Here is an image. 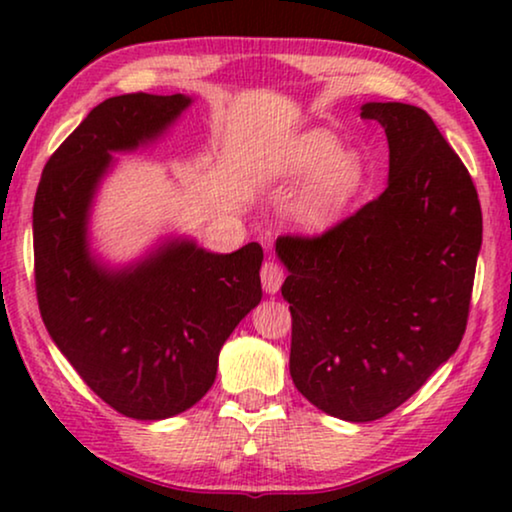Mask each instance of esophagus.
I'll list each match as a JSON object with an SVG mask.
<instances>
[{"mask_svg":"<svg viewBox=\"0 0 512 512\" xmlns=\"http://www.w3.org/2000/svg\"><path fill=\"white\" fill-rule=\"evenodd\" d=\"M284 268L275 261H268L261 268V282H263V291L270 293V296H275L279 291V286L284 282Z\"/></svg>","mask_w":512,"mask_h":512,"instance_id":"obj_1","label":"esophagus"}]
</instances>
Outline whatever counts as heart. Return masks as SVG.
Listing matches in <instances>:
<instances>
[{
  "instance_id": "1",
  "label": "heart",
  "mask_w": 512,
  "mask_h": 512,
  "mask_svg": "<svg viewBox=\"0 0 512 512\" xmlns=\"http://www.w3.org/2000/svg\"><path fill=\"white\" fill-rule=\"evenodd\" d=\"M261 179L282 186L305 179L286 202V219L300 233L319 235L352 205L363 181V163L331 132L312 128L279 146L263 163Z\"/></svg>"
}]
</instances>
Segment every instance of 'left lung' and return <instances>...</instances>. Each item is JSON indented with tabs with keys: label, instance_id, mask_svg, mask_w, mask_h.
<instances>
[{
	"label": "left lung",
	"instance_id": "1",
	"mask_svg": "<svg viewBox=\"0 0 512 512\" xmlns=\"http://www.w3.org/2000/svg\"><path fill=\"white\" fill-rule=\"evenodd\" d=\"M389 184L319 237L286 235L289 370L326 415L373 422L403 405L464 338L482 212L473 179L424 109L368 102Z\"/></svg>",
	"mask_w": 512,
	"mask_h": 512
}]
</instances>
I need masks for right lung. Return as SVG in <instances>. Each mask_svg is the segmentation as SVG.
Segmentation results:
<instances>
[{"mask_svg": "<svg viewBox=\"0 0 512 512\" xmlns=\"http://www.w3.org/2000/svg\"><path fill=\"white\" fill-rule=\"evenodd\" d=\"M191 102L132 93L97 104L48 158L34 198L46 331L104 403L142 422L179 415L207 394L223 342L263 296L258 242L212 254L188 237H165L121 268L90 249V212L114 153L156 142Z\"/></svg>", "mask_w": 512, "mask_h": 512, "instance_id": "obj_1", "label": "right lung"}]
</instances>
